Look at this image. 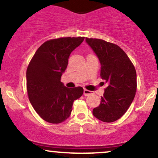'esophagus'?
<instances>
[{
  "label": "esophagus",
  "mask_w": 158,
  "mask_h": 158,
  "mask_svg": "<svg viewBox=\"0 0 158 158\" xmlns=\"http://www.w3.org/2000/svg\"><path fill=\"white\" fill-rule=\"evenodd\" d=\"M92 94V91L90 90H88L87 89H84V95L85 96H90Z\"/></svg>",
  "instance_id": "1"
}]
</instances>
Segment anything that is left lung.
Returning <instances> with one entry per match:
<instances>
[{
	"mask_svg": "<svg viewBox=\"0 0 158 158\" xmlns=\"http://www.w3.org/2000/svg\"><path fill=\"white\" fill-rule=\"evenodd\" d=\"M85 40L99 58L100 77L108 85L93 114L102 122H114L125 114L135 97V68L118 45L99 39L85 38Z\"/></svg>",
	"mask_w": 158,
	"mask_h": 158,
	"instance_id": "8db88e82",
	"label": "left lung"
}]
</instances>
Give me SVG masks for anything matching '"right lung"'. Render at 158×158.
Masks as SVG:
<instances>
[{"label": "right lung", "instance_id": "add662e5", "mask_svg": "<svg viewBox=\"0 0 158 158\" xmlns=\"http://www.w3.org/2000/svg\"><path fill=\"white\" fill-rule=\"evenodd\" d=\"M85 37H63L45 41L32 56L27 70V90L32 107L50 123H61L70 117L74 100L83 88H68L61 82L70 54Z\"/></svg>", "mask_w": 158, "mask_h": 158}]
</instances>
